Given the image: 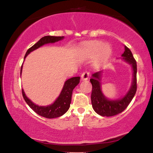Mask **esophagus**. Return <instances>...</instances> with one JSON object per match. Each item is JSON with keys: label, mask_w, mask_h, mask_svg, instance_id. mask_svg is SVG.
I'll list each match as a JSON object with an SVG mask.
<instances>
[{"label": "esophagus", "mask_w": 153, "mask_h": 153, "mask_svg": "<svg viewBox=\"0 0 153 153\" xmlns=\"http://www.w3.org/2000/svg\"><path fill=\"white\" fill-rule=\"evenodd\" d=\"M89 73L88 72H87V71H85V72H83V73H82V75H81V80H88V78H89Z\"/></svg>", "instance_id": "esophagus-1"}]
</instances>
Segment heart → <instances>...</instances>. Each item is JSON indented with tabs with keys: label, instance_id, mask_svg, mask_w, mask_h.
<instances>
[{
	"label": "heart",
	"instance_id": "1",
	"mask_svg": "<svg viewBox=\"0 0 153 153\" xmlns=\"http://www.w3.org/2000/svg\"><path fill=\"white\" fill-rule=\"evenodd\" d=\"M85 52L90 55H95L99 53V58L102 59L106 58L110 54L111 49L108 45H104L101 42H95L85 47Z\"/></svg>",
	"mask_w": 153,
	"mask_h": 153
}]
</instances>
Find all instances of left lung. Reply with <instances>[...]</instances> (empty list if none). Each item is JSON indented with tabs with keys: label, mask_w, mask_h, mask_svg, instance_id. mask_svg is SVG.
<instances>
[{
	"label": "left lung",
	"mask_w": 153,
	"mask_h": 153,
	"mask_svg": "<svg viewBox=\"0 0 153 153\" xmlns=\"http://www.w3.org/2000/svg\"><path fill=\"white\" fill-rule=\"evenodd\" d=\"M125 51L122 54V59L130 64L133 70V80L131 88L127 94L120 99L109 100L103 96L101 89V76L102 71L92 74L90 81L92 84L91 103L93 108L98 114L102 117H112L122 113L127 108L128 105L134 98L137 91V62L133 57L131 50L124 46Z\"/></svg>",
	"instance_id": "left-lung-1"
}]
</instances>
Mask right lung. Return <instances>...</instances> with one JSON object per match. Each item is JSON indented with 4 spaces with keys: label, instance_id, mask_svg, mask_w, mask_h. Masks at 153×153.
<instances>
[{
    "label": "right lung",
    "instance_id": "obj_1",
    "mask_svg": "<svg viewBox=\"0 0 153 153\" xmlns=\"http://www.w3.org/2000/svg\"><path fill=\"white\" fill-rule=\"evenodd\" d=\"M63 39H64V36H44V37L40 39L37 42L27 50V52H26L24 59L26 58V56L30 53L31 52L36 50L39 47L43 46L44 45H46V44L49 43L57 42L59 41V40H62ZM22 68H21V74H22ZM80 77H73V78L67 80L65 82L64 86H63L62 90L61 91L58 98L56 99V101L52 104L49 105V106H39L38 105L35 104L30 99H28L24 90L22 89L23 97H24V100H25L26 103L29 105V107L34 111L36 112L37 114L47 119L57 118V117H61L64 114H65L68 111V110L69 109L71 103L73 91L75 88V87L80 82Z\"/></svg>",
    "mask_w": 153,
    "mask_h": 153
}]
</instances>
